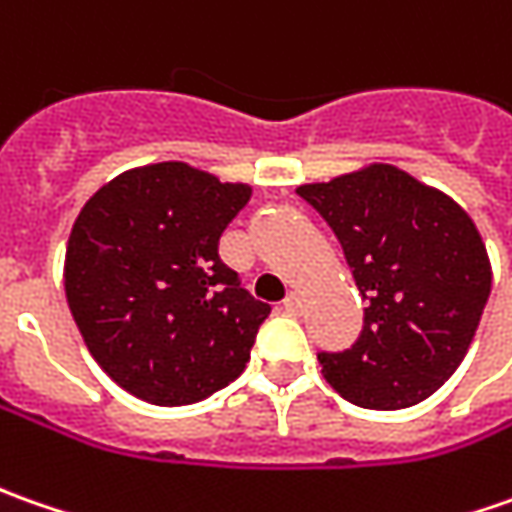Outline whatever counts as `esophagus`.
Here are the masks:
<instances>
[{"label": "esophagus", "instance_id": "1", "mask_svg": "<svg viewBox=\"0 0 512 512\" xmlns=\"http://www.w3.org/2000/svg\"><path fill=\"white\" fill-rule=\"evenodd\" d=\"M283 309H286V314H291V317H297V314L303 311V297H300L297 291H291L289 297L283 300Z\"/></svg>", "mask_w": 512, "mask_h": 512}]
</instances>
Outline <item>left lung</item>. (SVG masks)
I'll use <instances>...</instances> for the list:
<instances>
[{"label": "left lung", "instance_id": "1", "mask_svg": "<svg viewBox=\"0 0 512 512\" xmlns=\"http://www.w3.org/2000/svg\"><path fill=\"white\" fill-rule=\"evenodd\" d=\"M334 229L368 300L360 340L320 354L328 385L360 408L399 411L428 399L465 360L493 269L473 218L394 164L300 184Z\"/></svg>", "mask_w": 512, "mask_h": 512}]
</instances>
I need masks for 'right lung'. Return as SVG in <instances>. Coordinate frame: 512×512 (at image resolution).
Returning <instances> with one entry per match:
<instances>
[{
	"label": "right lung",
	"mask_w": 512,
	"mask_h": 512,
	"mask_svg": "<svg viewBox=\"0 0 512 512\" xmlns=\"http://www.w3.org/2000/svg\"><path fill=\"white\" fill-rule=\"evenodd\" d=\"M252 198L184 161L115 175L81 206L64 294L101 371L150 405H192L238 379L269 306L240 289L218 240Z\"/></svg>",
	"instance_id": "right-lung-1"
}]
</instances>
